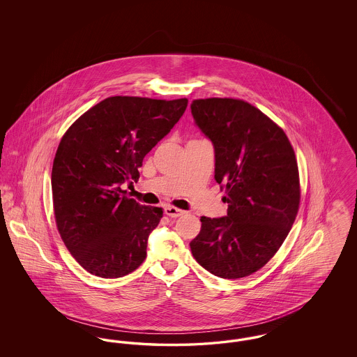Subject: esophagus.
Wrapping results in <instances>:
<instances>
[{
    "mask_svg": "<svg viewBox=\"0 0 357 357\" xmlns=\"http://www.w3.org/2000/svg\"><path fill=\"white\" fill-rule=\"evenodd\" d=\"M165 213H166V215H169L171 218H178V217H181V215L185 214L183 210L176 208V207H174V206H166V207H165Z\"/></svg>",
    "mask_w": 357,
    "mask_h": 357,
    "instance_id": "obj_1",
    "label": "esophagus"
}]
</instances>
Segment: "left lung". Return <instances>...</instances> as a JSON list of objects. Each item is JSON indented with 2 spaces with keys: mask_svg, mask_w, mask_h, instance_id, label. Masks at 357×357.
<instances>
[{
  "mask_svg": "<svg viewBox=\"0 0 357 357\" xmlns=\"http://www.w3.org/2000/svg\"><path fill=\"white\" fill-rule=\"evenodd\" d=\"M191 114L214 146V178L229 204L225 217H201L191 253L217 277L250 275L277 253L298 211L293 147L274 121L243 100L198 99L191 102Z\"/></svg>",
  "mask_w": 357,
  "mask_h": 357,
  "instance_id": "8db88e82",
  "label": "left lung"
}]
</instances>
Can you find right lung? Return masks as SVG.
Returning a JSON list of instances; mask_svg holds the SVG:
<instances>
[{"mask_svg": "<svg viewBox=\"0 0 357 357\" xmlns=\"http://www.w3.org/2000/svg\"><path fill=\"white\" fill-rule=\"evenodd\" d=\"M187 99L112 96L93 105L64 134L52 167L59 233L85 271L118 278L137 269L160 207L127 198L143 159L186 111ZM132 183V182H131Z\"/></svg>", "mask_w": 357, "mask_h": 357, "instance_id": "add662e5", "label": "right lung"}]
</instances>
